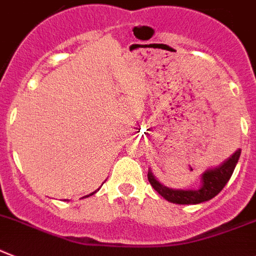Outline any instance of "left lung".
<instances>
[{
    "label": "left lung",
    "mask_w": 256,
    "mask_h": 256,
    "mask_svg": "<svg viewBox=\"0 0 256 256\" xmlns=\"http://www.w3.org/2000/svg\"><path fill=\"white\" fill-rule=\"evenodd\" d=\"M241 154V150H237L234 152L232 158H228L224 164H221L218 168L207 170L202 177L203 184L199 190H173V188H165L164 184L154 177L151 172H148V181L151 184L152 188L158 191V194L170 203L176 204H198V203H203L207 202L224 188L228 181L230 180L233 174L234 168L238 162Z\"/></svg>",
    "instance_id": "obj_1"
}]
</instances>
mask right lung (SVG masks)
<instances>
[{
	"label": "right lung",
	"instance_id": "obj_1",
	"mask_svg": "<svg viewBox=\"0 0 256 256\" xmlns=\"http://www.w3.org/2000/svg\"><path fill=\"white\" fill-rule=\"evenodd\" d=\"M95 192H96V191H95ZM95 192H92V194H90V195H94V194H95ZM87 196H88V195H87Z\"/></svg>",
	"mask_w": 256,
	"mask_h": 256
}]
</instances>
